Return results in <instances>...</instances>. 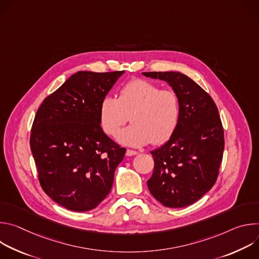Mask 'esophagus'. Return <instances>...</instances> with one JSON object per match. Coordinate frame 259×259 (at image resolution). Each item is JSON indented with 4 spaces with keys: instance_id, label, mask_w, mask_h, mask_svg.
Returning <instances> with one entry per match:
<instances>
[{
    "instance_id": "1",
    "label": "esophagus",
    "mask_w": 259,
    "mask_h": 259,
    "mask_svg": "<svg viewBox=\"0 0 259 259\" xmlns=\"http://www.w3.org/2000/svg\"><path fill=\"white\" fill-rule=\"evenodd\" d=\"M138 153L136 151H133V150H127V152H126V156H128V157H132V156H135Z\"/></svg>"
}]
</instances>
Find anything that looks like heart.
I'll return each instance as SVG.
<instances>
[{"instance_id": "1", "label": "heart", "mask_w": 259, "mask_h": 259, "mask_svg": "<svg viewBox=\"0 0 259 259\" xmlns=\"http://www.w3.org/2000/svg\"><path fill=\"white\" fill-rule=\"evenodd\" d=\"M179 116L177 93L142 79L128 82L120 89L118 98L105 96L100 104L101 127L109 136L117 135L131 118L133 124L123 130L118 139L134 147L168 140L176 129Z\"/></svg>"}]
</instances>
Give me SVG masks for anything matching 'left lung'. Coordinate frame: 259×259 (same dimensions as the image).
<instances>
[{
    "label": "left lung",
    "mask_w": 259,
    "mask_h": 259,
    "mask_svg": "<svg viewBox=\"0 0 259 259\" xmlns=\"http://www.w3.org/2000/svg\"><path fill=\"white\" fill-rule=\"evenodd\" d=\"M142 73L169 83L180 100L175 131L160 149L151 152L155 167L147 187L165 207H187L212 189L219 174L225 132L218 108L204 89L181 72Z\"/></svg>",
    "instance_id": "obj_1"
}]
</instances>
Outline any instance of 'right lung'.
<instances>
[{
	"instance_id": "1",
	"label": "right lung",
	"mask_w": 259,
	"mask_h": 259,
	"mask_svg": "<svg viewBox=\"0 0 259 259\" xmlns=\"http://www.w3.org/2000/svg\"><path fill=\"white\" fill-rule=\"evenodd\" d=\"M124 71H78L36 110L29 144L40 186L71 211L94 209L109 194L126 149L100 126V104Z\"/></svg>"
}]
</instances>
